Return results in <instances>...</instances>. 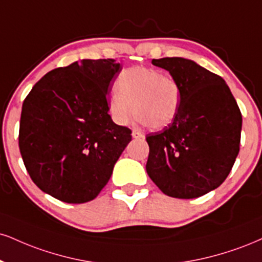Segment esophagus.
<instances>
[{
    "mask_svg": "<svg viewBox=\"0 0 262 262\" xmlns=\"http://www.w3.org/2000/svg\"><path fill=\"white\" fill-rule=\"evenodd\" d=\"M132 135H133V138H135V139H143L144 138V134L139 130H133L132 132Z\"/></svg>",
    "mask_w": 262,
    "mask_h": 262,
    "instance_id": "obj_1",
    "label": "esophagus"
}]
</instances>
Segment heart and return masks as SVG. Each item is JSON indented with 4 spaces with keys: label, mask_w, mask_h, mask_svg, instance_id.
Segmentation results:
<instances>
[{
    "label": "heart",
    "mask_w": 262,
    "mask_h": 262,
    "mask_svg": "<svg viewBox=\"0 0 262 262\" xmlns=\"http://www.w3.org/2000/svg\"><path fill=\"white\" fill-rule=\"evenodd\" d=\"M181 105V88L169 74L160 69L132 67L123 71L117 89L110 95L108 107L118 124H127L137 113V121L152 129L172 124Z\"/></svg>",
    "instance_id": "heart-1"
}]
</instances>
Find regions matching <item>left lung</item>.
Returning a JSON list of instances; mask_svg holds the SVG:
<instances>
[{
    "mask_svg": "<svg viewBox=\"0 0 262 262\" xmlns=\"http://www.w3.org/2000/svg\"><path fill=\"white\" fill-rule=\"evenodd\" d=\"M152 64L169 72L181 88L172 124L147 134L146 172L163 194L194 199L219 188L239 152L242 113L220 75L190 59L165 57Z\"/></svg>",
    "mask_w": 262,
    "mask_h": 262,
    "instance_id": "obj_1",
    "label": "left lung"
}]
</instances>
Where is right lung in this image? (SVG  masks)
Returning <instances> with one entry per match:
<instances>
[{
    "label": "right lung",
    "mask_w": 262,
    "mask_h": 262,
    "mask_svg": "<svg viewBox=\"0 0 262 262\" xmlns=\"http://www.w3.org/2000/svg\"><path fill=\"white\" fill-rule=\"evenodd\" d=\"M115 59H81L43 75L21 107L19 150L43 193L68 204L95 199L132 140L108 115Z\"/></svg>",
    "instance_id": "add662e5"
}]
</instances>
